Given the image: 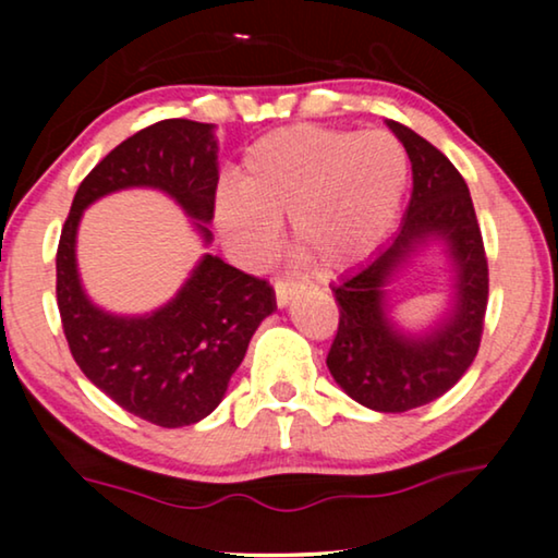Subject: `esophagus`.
<instances>
[{"mask_svg": "<svg viewBox=\"0 0 558 558\" xmlns=\"http://www.w3.org/2000/svg\"><path fill=\"white\" fill-rule=\"evenodd\" d=\"M274 292H277L279 307H287V304L302 292V284H300V281H294V279H277V281H274Z\"/></svg>", "mask_w": 558, "mask_h": 558, "instance_id": "1", "label": "esophagus"}]
</instances>
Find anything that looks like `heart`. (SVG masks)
Masks as SVG:
<instances>
[{
  "instance_id": "heart-1",
  "label": "heart",
  "mask_w": 558,
  "mask_h": 558,
  "mask_svg": "<svg viewBox=\"0 0 558 558\" xmlns=\"http://www.w3.org/2000/svg\"><path fill=\"white\" fill-rule=\"evenodd\" d=\"M409 151L388 132L294 124L246 149L239 187L220 185V231L251 258L289 241L323 269H342L371 254L399 216L409 185Z\"/></svg>"
}]
</instances>
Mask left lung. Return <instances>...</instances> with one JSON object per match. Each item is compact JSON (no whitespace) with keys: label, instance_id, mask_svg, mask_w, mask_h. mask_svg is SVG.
<instances>
[{"label":"left lung","instance_id":"8db88e82","mask_svg":"<svg viewBox=\"0 0 558 558\" xmlns=\"http://www.w3.org/2000/svg\"><path fill=\"white\" fill-rule=\"evenodd\" d=\"M386 124L409 151L414 190L399 233L332 284L340 325L327 368L353 401L401 414L447 393L475 361L487 307V258L457 167L409 126ZM429 245H441L450 262L448 310L432 328L409 333L392 323L387 287Z\"/></svg>","mask_w":558,"mask_h":558}]
</instances>
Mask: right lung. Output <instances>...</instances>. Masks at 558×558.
<instances>
[{
	"label": "right lung",
	"instance_id": "obj_1",
	"mask_svg": "<svg viewBox=\"0 0 558 558\" xmlns=\"http://www.w3.org/2000/svg\"><path fill=\"white\" fill-rule=\"evenodd\" d=\"M129 187L159 190L193 220L205 246L216 208V126L157 121L111 149L73 197L58 243V310L68 348L96 388L129 414L165 429L190 426L223 401L256 327L277 310L274 289L203 254L185 284L147 315H117L83 289L75 241L83 210Z\"/></svg>",
	"mask_w": 558,
	"mask_h": 558
}]
</instances>
